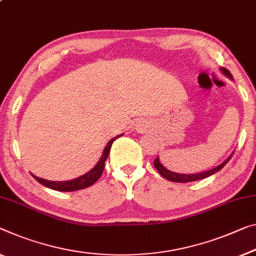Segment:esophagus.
I'll list each match as a JSON object with an SVG mask.
<instances>
[{"mask_svg": "<svg viewBox=\"0 0 256 256\" xmlns=\"http://www.w3.org/2000/svg\"><path fill=\"white\" fill-rule=\"evenodd\" d=\"M140 129H142V128H140Z\"/></svg>", "mask_w": 256, "mask_h": 256, "instance_id": "esophagus-1", "label": "esophagus"}]
</instances>
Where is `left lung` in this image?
<instances>
[{
	"label": "left lung",
	"instance_id": "obj_1",
	"mask_svg": "<svg viewBox=\"0 0 256 256\" xmlns=\"http://www.w3.org/2000/svg\"><path fill=\"white\" fill-rule=\"evenodd\" d=\"M221 72L226 76V78H231V80H234L232 78V74H231L229 70L224 68H221ZM234 152L231 153V154L228 156V159H226L223 161L222 164H218V166L210 169V170H206V172H196V174H180V172H172L167 169L166 167L164 166L160 162V159L159 156H156V160H154V167L156 168V170L159 172V174L162 176V178H167L168 180H172V182H178V183H188V182H194V180H202V178H206L208 176L215 174V172H218V170H221V169L226 166L228 164V161L231 159V156H232Z\"/></svg>",
	"mask_w": 256,
	"mask_h": 256
}]
</instances>
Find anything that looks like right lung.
<instances>
[{"mask_svg":"<svg viewBox=\"0 0 256 256\" xmlns=\"http://www.w3.org/2000/svg\"><path fill=\"white\" fill-rule=\"evenodd\" d=\"M122 136L118 135L116 137H113L112 140H110L106 144V146L103 150V154H102L100 159L98 160V162L95 164V167L92 169H90L88 172L86 174L78 176V178L70 180H60V182H56V180H48L41 178H38L34 174H32L33 178L38 180V183L43 184V186L52 188V190H57V191H62V192H70V191H76V190H81V188H86L88 186H92L94 183L97 182L98 178L102 176V172L104 170V166H105V161L108 159V156L110 154V150H111V146L118 137Z\"/></svg>","mask_w":256,"mask_h":256,"instance_id":"obj_1","label":"right lung"}]
</instances>
